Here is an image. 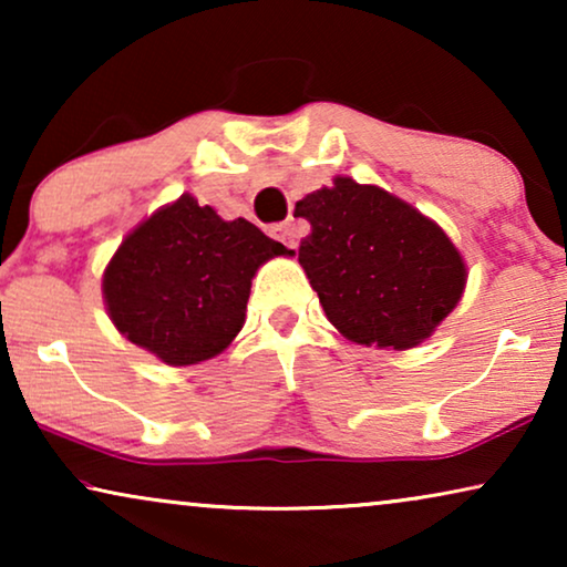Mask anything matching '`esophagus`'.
I'll use <instances>...</instances> for the list:
<instances>
[{"instance_id":"esophagus-1","label":"esophagus","mask_w":567,"mask_h":567,"mask_svg":"<svg viewBox=\"0 0 567 567\" xmlns=\"http://www.w3.org/2000/svg\"><path fill=\"white\" fill-rule=\"evenodd\" d=\"M270 235H274L278 243H284L286 247H291V250H297V231H293V224L289 221L276 224V227L270 229Z\"/></svg>"}]
</instances>
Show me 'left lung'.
<instances>
[{
    "instance_id": "8db88e82",
    "label": "left lung",
    "mask_w": 567,
    "mask_h": 567,
    "mask_svg": "<svg viewBox=\"0 0 567 567\" xmlns=\"http://www.w3.org/2000/svg\"><path fill=\"white\" fill-rule=\"evenodd\" d=\"M293 214L312 231L299 266L340 336L367 348L421 346L454 312L467 262L436 221L379 185L338 175Z\"/></svg>"
}]
</instances>
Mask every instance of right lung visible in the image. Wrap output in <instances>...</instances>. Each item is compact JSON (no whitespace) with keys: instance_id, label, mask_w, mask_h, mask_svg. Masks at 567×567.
<instances>
[{"instance_id":"add662e5","label":"right lung","mask_w":567,"mask_h":567,"mask_svg":"<svg viewBox=\"0 0 567 567\" xmlns=\"http://www.w3.org/2000/svg\"><path fill=\"white\" fill-rule=\"evenodd\" d=\"M286 252L255 224L221 219L183 193L136 224L107 260V317L167 367L208 361L243 330L258 268Z\"/></svg>"}]
</instances>
